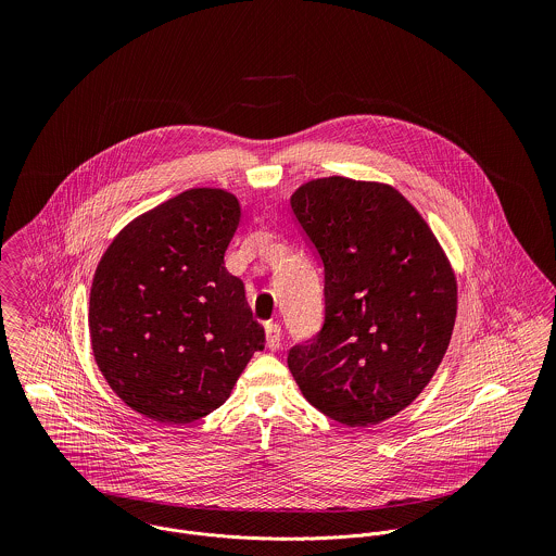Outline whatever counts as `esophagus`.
Here are the masks:
<instances>
[{"label":"esophagus","instance_id":"1","mask_svg":"<svg viewBox=\"0 0 556 556\" xmlns=\"http://www.w3.org/2000/svg\"><path fill=\"white\" fill-rule=\"evenodd\" d=\"M265 338H267V349L276 351L280 349V338H282V329L278 323H267L265 325Z\"/></svg>","mask_w":556,"mask_h":556}]
</instances>
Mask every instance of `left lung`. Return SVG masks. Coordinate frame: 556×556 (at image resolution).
<instances>
[{"label": "left lung", "instance_id": "8db88e82", "mask_svg": "<svg viewBox=\"0 0 556 556\" xmlns=\"http://www.w3.org/2000/svg\"><path fill=\"white\" fill-rule=\"evenodd\" d=\"M291 210L325 274V320L289 351L304 397L346 426L406 408L437 372L456 320V276L396 188L349 177L300 186Z\"/></svg>", "mask_w": 556, "mask_h": 556}]
</instances>
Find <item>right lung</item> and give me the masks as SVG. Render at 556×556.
<instances>
[{
    "instance_id": "1",
    "label": "right lung",
    "mask_w": 556,
    "mask_h": 556,
    "mask_svg": "<svg viewBox=\"0 0 556 556\" xmlns=\"http://www.w3.org/2000/svg\"><path fill=\"white\" fill-rule=\"evenodd\" d=\"M239 201L186 190L135 218L102 254L89 293L96 364L137 413L184 426L231 396L265 346L243 282L225 267Z\"/></svg>"
}]
</instances>
